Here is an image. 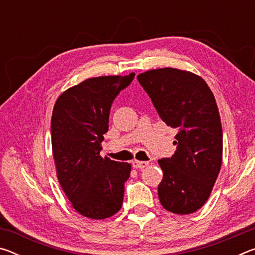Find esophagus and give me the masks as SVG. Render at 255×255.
Segmentation results:
<instances>
[{"mask_svg": "<svg viewBox=\"0 0 255 255\" xmlns=\"http://www.w3.org/2000/svg\"><path fill=\"white\" fill-rule=\"evenodd\" d=\"M132 167L133 169H144V167H146L148 165V162H143V161H137V159H135V161H132Z\"/></svg>", "mask_w": 255, "mask_h": 255, "instance_id": "1", "label": "esophagus"}]
</instances>
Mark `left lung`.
<instances>
[{
    "label": "left lung",
    "mask_w": 255,
    "mask_h": 255,
    "mask_svg": "<svg viewBox=\"0 0 255 255\" xmlns=\"http://www.w3.org/2000/svg\"><path fill=\"white\" fill-rule=\"evenodd\" d=\"M159 117L178 130L174 155L158 159L163 179L161 205L173 214L188 215L206 204L223 159V129L209 86L191 72L165 67L137 76Z\"/></svg>",
    "instance_id": "8db88e82"
}]
</instances>
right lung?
Returning <instances> with one entry per match:
<instances>
[{
  "label": "right lung",
  "instance_id": "obj_1",
  "mask_svg": "<svg viewBox=\"0 0 255 255\" xmlns=\"http://www.w3.org/2000/svg\"><path fill=\"white\" fill-rule=\"evenodd\" d=\"M133 77L135 73L88 79L64 91L54 106L56 173L72 207L84 217L109 218L122 208L131 165L102 157L100 150L112 102Z\"/></svg>",
  "mask_w": 255,
  "mask_h": 255
}]
</instances>
